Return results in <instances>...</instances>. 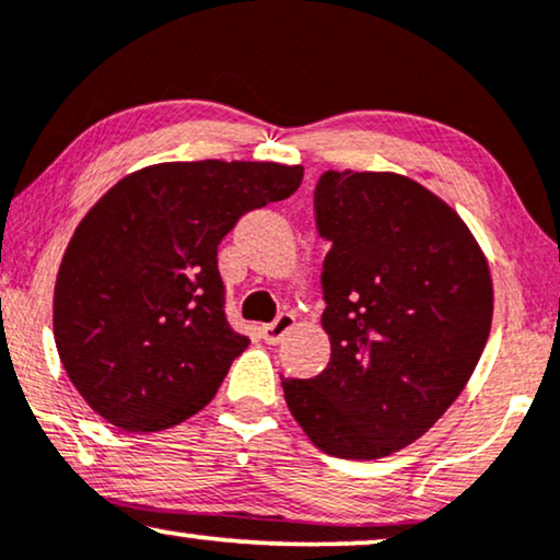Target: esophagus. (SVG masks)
<instances>
[{"label": "esophagus", "mask_w": 560, "mask_h": 560, "mask_svg": "<svg viewBox=\"0 0 560 560\" xmlns=\"http://www.w3.org/2000/svg\"><path fill=\"white\" fill-rule=\"evenodd\" d=\"M292 327H294V315H292V312H281V315L276 317L273 323H268V325L260 327V335H264V340L268 342V346H276V342L284 338V335L292 330Z\"/></svg>", "instance_id": "1"}]
</instances>
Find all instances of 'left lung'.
Returning a JSON list of instances; mask_svg holds the SVG:
<instances>
[{"mask_svg": "<svg viewBox=\"0 0 560 560\" xmlns=\"http://www.w3.org/2000/svg\"><path fill=\"white\" fill-rule=\"evenodd\" d=\"M330 363L281 378L319 451L371 460L441 420L487 346L491 276L464 220L412 178L325 171L315 186Z\"/></svg>", "mask_w": 560, "mask_h": 560, "instance_id": "left-lung-1", "label": "left lung"}]
</instances>
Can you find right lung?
I'll use <instances>...</instances> for the list:
<instances>
[{
    "label": "right lung",
    "instance_id": "add662e5",
    "mask_svg": "<svg viewBox=\"0 0 560 560\" xmlns=\"http://www.w3.org/2000/svg\"><path fill=\"white\" fill-rule=\"evenodd\" d=\"M302 166L159 163L117 182L79 222L54 296V335L86 405L159 432L210 405L248 348L225 315L218 245L245 212L300 189Z\"/></svg>",
    "mask_w": 560,
    "mask_h": 560
}]
</instances>
